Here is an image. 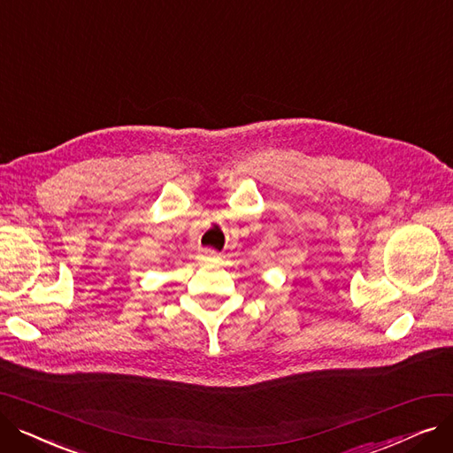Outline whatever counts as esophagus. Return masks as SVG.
Instances as JSON below:
<instances>
[{
  "mask_svg": "<svg viewBox=\"0 0 453 453\" xmlns=\"http://www.w3.org/2000/svg\"><path fill=\"white\" fill-rule=\"evenodd\" d=\"M214 257H217V253H214L212 250H205V251L202 253V260H212Z\"/></svg>",
  "mask_w": 453,
  "mask_h": 453,
  "instance_id": "34e87169",
  "label": "esophagus"
}]
</instances>
